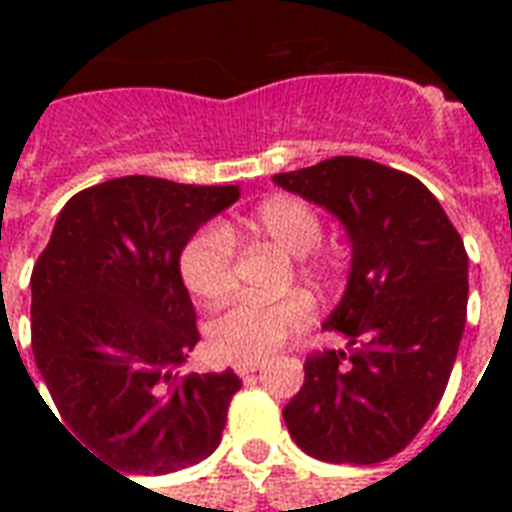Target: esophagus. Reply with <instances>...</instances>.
I'll use <instances>...</instances> for the list:
<instances>
[{
	"label": "esophagus",
	"instance_id": "1",
	"mask_svg": "<svg viewBox=\"0 0 512 512\" xmlns=\"http://www.w3.org/2000/svg\"><path fill=\"white\" fill-rule=\"evenodd\" d=\"M233 369L239 377H247V374H255L260 369V361H239V364H233Z\"/></svg>",
	"mask_w": 512,
	"mask_h": 512
}]
</instances>
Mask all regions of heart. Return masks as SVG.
Segmentation results:
<instances>
[{"label": "heart", "mask_w": 512, "mask_h": 512, "mask_svg": "<svg viewBox=\"0 0 512 512\" xmlns=\"http://www.w3.org/2000/svg\"><path fill=\"white\" fill-rule=\"evenodd\" d=\"M244 233L268 239L287 255L303 257L321 244L324 225L319 212L297 196H271L249 215ZM311 271V265H308ZM180 276L193 295L215 303L236 281V241L225 225H204L185 241ZM313 319V303L305 295H287L273 303L236 300L209 324V345L228 361H263Z\"/></svg>", "instance_id": "1"}]
</instances>
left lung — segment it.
<instances>
[{"instance_id": "obj_1", "label": "left lung", "mask_w": 512, "mask_h": 512, "mask_svg": "<svg viewBox=\"0 0 512 512\" xmlns=\"http://www.w3.org/2000/svg\"><path fill=\"white\" fill-rule=\"evenodd\" d=\"M273 183L337 217L350 241L348 287L324 329L348 350L305 358L289 436L335 465L398 454L436 412L468 313V255L438 199L406 172L335 156Z\"/></svg>"}]
</instances>
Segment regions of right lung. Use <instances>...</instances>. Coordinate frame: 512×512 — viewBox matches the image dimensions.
Wrapping results in <instances>:
<instances>
[{
  "mask_svg": "<svg viewBox=\"0 0 512 512\" xmlns=\"http://www.w3.org/2000/svg\"><path fill=\"white\" fill-rule=\"evenodd\" d=\"M236 199L239 185L116 177L66 201L36 260L31 348L58 422L124 473H175L220 444L241 380L177 374L199 342L180 252Z\"/></svg>",
  "mask_w": 512,
  "mask_h": 512,
  "instance_id": "1",
  "label": "right lung"
}]
</instances>
